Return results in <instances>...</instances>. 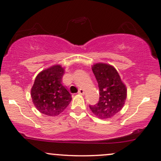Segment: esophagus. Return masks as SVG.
I'll list each match as a JSON object with an SVG mask.
<instances>
[{"label": "esophagus", "instance_id": "34e87169", "mask_svg": "<svg viewBox=\"0 0 161 161\" xmlns=\"http://www.w3.org/2000/svg\"><path fill=\"white\" fill-rule=\"evenodd\" d=\"M78 93H79V94H81V95H82V94H84L85 93V91H84V90H83V89H79V91H78Z\"/></svg>", "mask_w": 161, "mask_h": 161}]
</instances>
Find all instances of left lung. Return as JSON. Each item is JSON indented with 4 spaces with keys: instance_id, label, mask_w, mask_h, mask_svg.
<instances>
[{
    "instance_id": "8db88e82",
    "label": "left lung",
    "mask_w": 161,
    "mask_h": 161,
    "mask_svg": "<svg viewBox=\"0 0 161 161\" xmlns=\"http://www.w3.org/2000/svg\"><path fill=\"white\" fill-rule=\"evenodd\" d=\"M99 89V100L89 105L91 111L100 119L111 118L123 108L127 97V89L113 66L97 63L92 67Z\"/></svg>"
}]
</instances>
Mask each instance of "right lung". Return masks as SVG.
I'll return each instance as SVG.
<instances>
[{
    "instance_id": "right-lung-1",
    "label": "right lung",
    "mask_w": 161,
    "mask_h": 161,
    "mask_svg": "<svg viewBox=\"0 0 161 161\" xmlns=\"http://www.w3.org/2000/svg\"><path fill=\"white\" fill-rule=\"evenodd\" d=\"M64 70L56 64L37 75L31 89L32 103L41 113L58 116L70 104L71 95L62 85Z\"/></svg>"
}]
</instances>
